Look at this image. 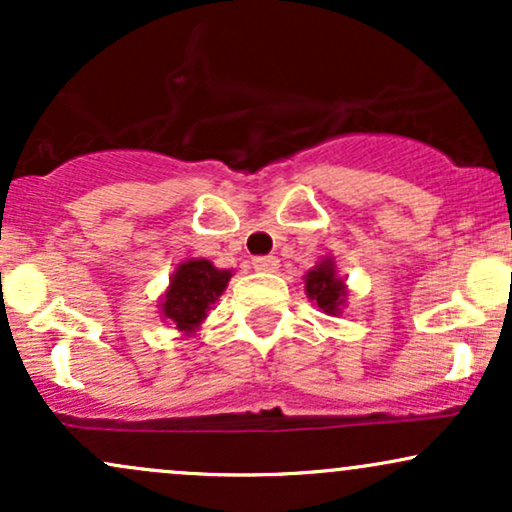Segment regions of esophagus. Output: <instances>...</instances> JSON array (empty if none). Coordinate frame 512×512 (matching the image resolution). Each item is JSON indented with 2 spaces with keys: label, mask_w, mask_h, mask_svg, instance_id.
<instances>
[{
  "label": "esophagus",
  "mask_w": 512,
  "mask_h": 512,
  "mask_svg": "<svg viewBox=\"0 0 512 512\" xmlns=\"http://www.w3.org/2000/svg\"><path fill=\"white\" fill-rule=\"evenodd\" d=\"M252 267H255L257 272H276V269H279V260H276L274 255L255 257V260H252Z\"/></svg>",
  "instance_id": "34e87169"
}]
</instances>
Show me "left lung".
<instances>
[{"label": "left lung", "mask_w": 512, "mask_h": 512, "mask_svg": "<svg viewBox=\"0 0 512 512\" xmlns=\"http://www.w3.org/2000/svg\"><path fill=\"white\" fill-rule=\"evenodd\" d=\"M305 293L310 301L317 303V308L327 315H339L346 303V284L337 274L332 257H325L317 262L308 274H305Z\"/></svg>", "instance_id": "left-lung-1"}]
</instances>
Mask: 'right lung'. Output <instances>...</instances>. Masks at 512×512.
I'll return each mask as SVG.
<instances>
[{
	"instance_id": "add662e5",
	"label": "right lung",
	"mask_w": 512,
	"mask_h": 512,
	"mask_svg": "<svg viewBox=\"0 0 512 512\" xmlns=\"http://www.w3.org/2000/svg\"><path fill=\"white\" fill-rule=\"evenodd\" d=\"M231 269H216L209 260H187L178 264L163 293L161 317L180 332L192 334L207 320L211 305L219 301L231 281Z\"/></svg>"
}]
</instances>
